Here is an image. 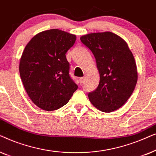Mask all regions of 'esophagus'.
I'll return each instance as SVG.
<instances>
[{
	"mask_svg": "<svg viewBox=\"0 0 156 156\" xmlns=\"http://www.w3.org/2000/svg\"><path fill=\"white\" fill-rule=\"evenodd\" d=\"M84 81H85V77L80 78V82L81 84H83V83L84 82Z\"/></svg>",
	"mask_w": 156,
	"mask_h": 156,
	"instance_id": "obj_1",
	"label": "esophagus"
}]
</instances>
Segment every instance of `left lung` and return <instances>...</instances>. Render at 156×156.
I'll use <instances>...</instances> for the list:
<instances>
[{
  "label": "left lung",
  "instance_id": "left-lung-1",
  "mask_svg": "<svg viewBox=\"0 0 156 156\" xmlns=\"http://www.w3.org/2000/svg\"><path fill=\"white\" fill-rule=\"evenodd\" d=\"M80 40L92 52L100 75L99 86L88 94L89 101L103 112L119 109L131 97L138 80L131 51L124 40L111 32L87 34Z\"/></svg>",
  "mask_w": 156,
  "mask_h": 156
}]
</instances>
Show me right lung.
Wrapping results in <instances>:
<instances>
[{
	"mask_svg": "<svg viewBox=\"0 0 156 156\" xmlns=\"http://www.w3.org/2000/svg\"><path fill=\"white\" fill-rule=\"evenodd\" d=\"M75 40V35L52 29L37 34L25 46L19 65L20 78L29 97L42 109L62 107L77 89L65 55Z\"/></svg>",
	"mask_w": 156,
	"mask_h": 156,
	"instance_id": "right-lung-1",
	"label": "right lung"
}]
</instances>
